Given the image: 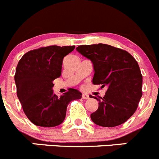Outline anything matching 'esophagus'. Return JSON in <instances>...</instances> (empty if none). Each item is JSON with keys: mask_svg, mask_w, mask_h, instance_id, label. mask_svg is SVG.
<instances>
[{"mask_svg": "<svg viewBox=\"0 0 159 159\" xmlns=\"http://www.w3.org/2000/svg\"><path fill=\"white\" fill-rule=\"evenodd\" d=\"M82 98L83 99H89V96L88 94H86V93H82Z\"/></svg>", "mask_w": 159, "mask_h": 159, "instance_id": "34e87169", "label": "esophagus"}]
</instances>
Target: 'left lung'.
<instances>
[{
  "instance_id": "8db88e82",
  "label": "left lung",
  "mask_w": 159,
  "mask_h": 159,
  "mask_svg": "<svg viewBox=\"0 0 159 159\" xmlns=\"http://www.w3.org/2000/svg\"><path fill=\"white\" fill-rule=\"evenodd\" d=\"M76 49L93 63V84L107 87L103 98H94L98 109L90 114L91 120L104 127L124 123L134 114L143 95V76L136 60L126 51L106 44Z\"/></svg>"
}]
</instances>
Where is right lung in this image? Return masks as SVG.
<instances>
[{
  "mask_svg": "<svg viewBox=\"0 0 159 159\" xmlns=\"http://www.w3.org/2000/svg\"><path fill=\"white\" fill-rule=\"evenodd\" d=\"M74 49V45L42 47L29 51L19 61L14 76L16 93L25 114L34 125H60L69 103L81 98L78 89H70L60 97L53 89V80L61 74L64 57Z\"/></svg>",
  "mask_w": 159,
  "mask_h": 159,
  "instance_id": "1",
  "label": "right lung"
}]
</instances>
